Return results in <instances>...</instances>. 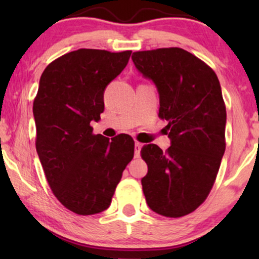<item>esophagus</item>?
Returning a JSON list of instances; mask_svg holds the SVG:
<instances>
[{
  "instance_id": "34e87169",
  "label": "esophagus",
  "mask_w": 259,
  "mask_h": 259,
  "mask_svg": "<svg viewBox=\"0 0 259 259\" xmlns=\"http://www.w3.org/2000/svg\"><path fill=\"white\" fill-rule=\"evenodd\" d=\"M141 147H143V144L138 143V141H137L136 144H134V157H136V158H139L140 157Z\"/></svg>"
}]
</instances>
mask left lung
<instances>
[{
    "label": "left lung",
    "instance_id": "8db88e82",
    "mask_svg": "<svg viewBox=\"0 0 259 259\" xmlns=\"http://www.w3.org/2000/svg\"><path fill=\"white\" fill-rule=\"evenodd\" d=\"M132 61L159 94V116L171 146L141 148L148 166L141 179L152 211L178 218L193 212L210 193L225 152L226 109L221 83L206 63L182 48L136 52Z\"/></svg>",
    "mask_w": 259,
    "mask_h": 259
}]
</instances>
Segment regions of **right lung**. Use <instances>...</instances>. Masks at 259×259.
I'll use <instances>...</instances> for the list:
<instances>
[{
  "label": "right lung",
  "mask_w": 259,
  "mask_h": 259,
  "mask_svg": "<svg viewBox=\"0 0 259 259\" xmlns=\"http://www.w3.org/2000/svg\"><path fill=\"white\" fill-rule=\"evenodd\" d=\"M131 53L79 49L56 59L41 75L33 105L36 151L53 193L74 213L108 208L133 159L130 136L109 140L91 127L104 112L106 87L127 66Z\"/></svg>",
  "instance_id": "1"
}]
</instances>
